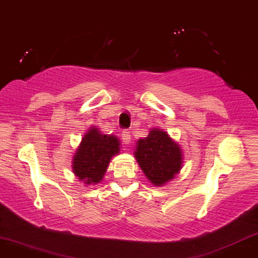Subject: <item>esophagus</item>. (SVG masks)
<instances>
[{
	"label": "esophagus",
	"mask_w": 258,
	"mask_h": 258,
	"mask_svg": "<svg viewBox=\"0 0 258 258\" xmlns=\"http://www.w3.org/2000/svg\"><path fill=\"white\" fill-rule=\"evenodd\" d=\"M121 137H122V142L124 144H128L130 142H131V135H130L128 131H122Z\"/></svg>",
	"instance_id": "34e87169"
}]
</instances>
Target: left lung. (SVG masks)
Returning a JSON list of instances; mask_svg holds the SVG:
<instances>
[{
  "mask_svg": "<svg viewBox=\"0 0 258 258\" xmlns=\"http://www.w3.org/2000/svg\"><path fill=\"white\" fill-rule=\"evenodd\" d=\"M136 144V160L153 185H164L180 172L182 151L165 131L153 128L148 137L138 140Z\"/></svg>",
  "mask_w": 258,
  "mask_h": 258,
  "instance_id": "1",
  "label": "left lung"
}]
</instances>
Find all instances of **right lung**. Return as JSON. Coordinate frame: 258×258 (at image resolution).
I'll return each instance as SVG.
<instances>
[{
    "instance_id": "right-lung-1",
    "label": "right lung",
    "mask_w": 258,
    "mask_h": 258,
    "mask_svg": "<svg viewBox=\"0 0 258 258\" xmlns=\"http://www.w3.org/2000/svg\"><path fill=\"white\" fill-rule=\"evenodd\" d=\"M120 153V141L112 135H103L97 127H92L82 138L73 155L72 170L86 185L103 180L110 160Z\"/></svg>"
}]
</instances>
